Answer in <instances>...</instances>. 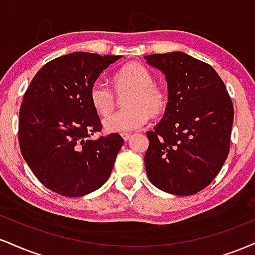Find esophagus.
I'll return each mask as SVG.
<instances>
[{
  "instance_id": "1",
  "label": "esophagus",
  "mask_w": 255,
  "mask_h": 255,
  "mask_svg": "<svg viewBox=\"0 0 255 255\" xmlns=\"http://www.w3.org/2000/svg\"><path fill=\"white\" fill-rule=\"evenodd\" d=\"M121 135H122V137H124L125 141H128L131 137V134L130 133H122Z\"/></svg>"
}]
</instances>
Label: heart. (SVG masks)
Masks as SVG:
<instances>
[{"label": "heart", "mask_w": 255, "mask_h": 255, "mask_svg": "<svg viewBox=\"0 0 255 255\" xmlns=\"http://www.w3.org/2000/svg\"><path fill=\"white\" fill-rule=\"evenodd\" d=\"M153 73L140 63H129L114 76V91L124 100L126 109L104 121L109 131L127 133L146 124L148 116L159 119L168 107V95L154 84ZM91 106L101 116H109L116 108V96L102 82H95L89 91Z\"/></svg>", "instance_id": "b5f03b06"}]
</instances>
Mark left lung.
I'll return each mask as SVG.
<instances>
[{"mask_svg": "<svg viewBox=\"0 0 255 255\" xmlns=\"http://www.w3.org/2000/svg\"><path fill=\"white\" fill-rule=\"evenodd\" d=\"M145 58L165 73L168 89L166 112L146 133L147 177L168 194L195 195L213 182L228 157L234 106L209 64L183 52Z\"/></svg>", "mask_w": 255, "mask_h": 255, "instance_id": "left-lung-1", "label": "left lung"}]
</instances>
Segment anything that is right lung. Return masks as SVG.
<instances>
[{
	"label": "right lung",
	"mask_w": 255,
	"mask_h": 255,
	"mask_svg": "<svg viewBox=\"0 0 255 255\" xmlns=\"http://www.w3.org/2000/svg\"><path fill=\"white\" fill-rule=\"evenodd\" d=\"M120 56L75 52L48 61L30 82L19 115L20 149L42 185L66 197L95 191L108 180L124 145L102 124L89 91Z\"/></svg>",
	"instance_id": "right-lung-1"
}]
</instances>
